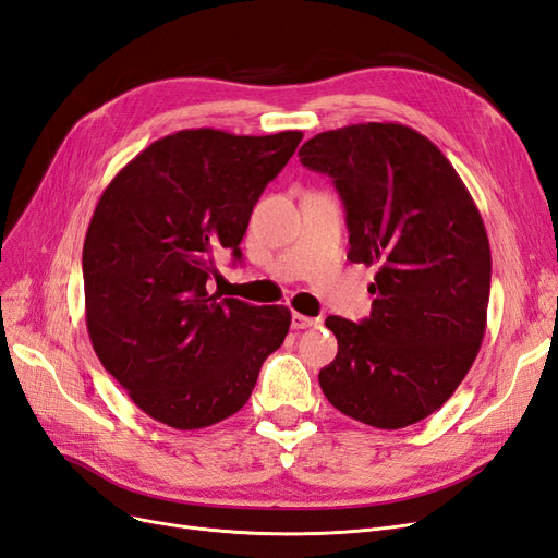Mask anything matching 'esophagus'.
<instances>
[{
	"instance_id": "34e87169",
	"label": "esophagus",
	"mask_w": 558,
	"mask_h": 558,
	"mask_svg": "<svg viewBox=\"0 0 558 558\" xmlns=\"http://www.w3.org/2000/svg\"><path fill=\"white\" fill-rule=\"evenodd\" d=\"M317 325L315 317H305L301 313H292V329H311Z\"/></svg>"
}]
</instances>
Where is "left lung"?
Returning a JSON list of instances; mask_svg holds the SVG:
<instances>
[{"label":"left lung","instance_id":"1","mask_svg":"<svg viewBox=\"0 0 558 558\" xmlns=\"http://www.w3.org/2000/svg\"><path fill=\"white\" fill-rule=\"evenodd\" d=\"M343 199L348 259L377 266L371 317H327L338 340L319 387L375 428L417 424L471 371L487 329L492 250L482 215L449 159L399 122L322 132L299 150Z\"/></svg>","mask_w":558,"mask_h":558}]
</instances>
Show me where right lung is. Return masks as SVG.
Instances as JSON below:
<instances>
[{"instance_id": "1", "label": "right lung", "mask_w": 558, "mask_h": 558, "mask_svg": "<svg viewBox=\"0 0 558 558\" xmlns=\"http://www.w3.org/2000/svg\"><path fill=\"white\" fill-rule=\"evenodd\" d=\"M301 132L183 130L141 150L99 196L83 243L85 325L101 366L148 417L218 424L290 331L284 305L208 294L215 255L241 241Z\"/></svg>"}]
</instances>
